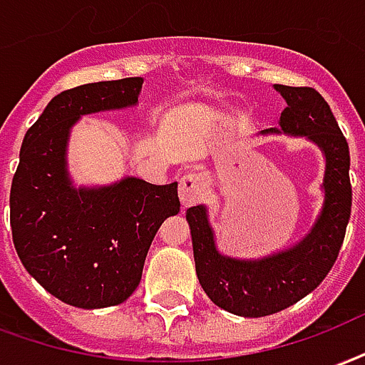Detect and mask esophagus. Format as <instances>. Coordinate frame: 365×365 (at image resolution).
Here are the masks:
<instances>
[{"label": "esophagus", "instance_id": "1", "mask_svg": "<svg viewBox=\"0 0 365 365\" xmlns=\"http://www.w3.org/2000/svg\"><path fill=\"white\" fill-rule=\"evenodd\" d=\"M205 191H207V180H205L203 174L191 172L180 180V201H182L183 207H191L197 201H201Z\"/></svg>", "mask_w": 365, "mask_h": 365}]
</instances>
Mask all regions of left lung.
Wrapping results in <instances>:
<instances>
[{"mask_svg": "<svg viewBox=\"0 0 365 365\" xmlns=\"http://www.w3.org/2000/svg\"><path fill=\"white\" fill-rule=\"evenodd\" d=\"M288 106L280 114L284 133L307 137L325 153V205L317 222L299 244L259 261L224 257L203 205L187 210L197 279L218 307L242 317H265L282 312L323 282L344 242L350 209V150L331 108L312 86L274 85ZM263 133H279L265 129Z\"/></svg>", "mask_w": 365, "mask_h": 365, "instance_id": "left-lung-1", "label": "left lung"}]
</instances>
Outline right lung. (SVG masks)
<instances>
[{"label":"right lung","mask_w":365,"mask_h":365,"mask_svg":"<svg viewBox=\"0 0 365 365\" xmlns=\"http://www.w3.org/2000/svg\"><path fill=\"white\" fill-rule=\"evenodd\" d=\"M141 77L75 86L50 100L24 135L11 183V232L24 269L48 292L83 309L118 306L141 282L160 224L180 212L178 183L137 178L75 190L66 170L81 115L137 104Z\"/></svg>","instance_id":"obj_1"}]
</instances>
